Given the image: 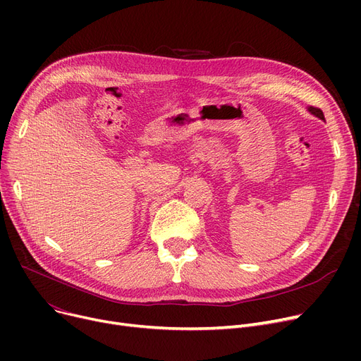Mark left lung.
I'll return each instance as SVG.
<instances>
[{
  "label": "left lung",
  "instance_id": "left-lung-1",
  "mask_svg": "<svg viewBox=\"0 0 361 361\" xmlns=\"http://www.w3.org/2000/svg\"><path fill=\"white\" fill-rule=\"evenodd\" d=\"M307 111H309L310 114H313L314 117H317V118H320V120H324V121H325V116H324V112H322L319 108H314V106H309V108H307Z\"/></svg>",
  "mask_w": 361,
  "mask_h": 361
}]
</instances>
